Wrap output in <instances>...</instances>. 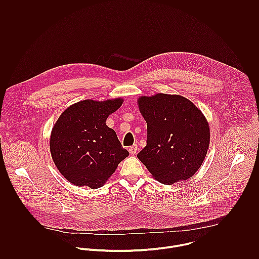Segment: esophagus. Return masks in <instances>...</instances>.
Segmentation results:
<instances>
[{
	"mask_svg": "<svg viewBox=\"0 0 259 259\" xmlns=\"http://www.w3.org/2000/svg\"><path fill=\"white\" fill-rule=\"evenodd\" d=\"M137 149H138L137 146H133V147H131V148H128L131 154H136V153H137Z\"/></svg>",
	"mask_w": 259,
	"mask_h": 259,
	"instance_id": "obj_1",
	"label": "esophagus"
}]
</instances>
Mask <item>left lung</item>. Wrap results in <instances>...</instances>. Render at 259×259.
<instances>
[{
	"instance_id": "obj_1",
	"label": "left lung",
	"mask_w": 259,
	"mask_h": 259,
	"mask_svg": "<svg viewBox=\"0 0 259 259\" xmlns=\"http://www.w3.org/2000/svg\"><path fill=\"white\" fill-rule=\"evenodd\" d=\"M138 105L148 124L147 146L138 158L161 184L191 178L209 147V126L203 113L178 95L141 97Z\"/></svg>"
}]
</instances>
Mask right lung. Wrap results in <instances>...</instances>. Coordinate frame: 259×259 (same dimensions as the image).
I'll use <instances>...</instances> for the list:
<instances>
[{
	"instance_id": "add662e5",
	"label": "right lung",
	"mask_w": 259,
	"mask_h": 259,
	"mask_svg": "<svg viewBox=\"0 0 259 259\" xmlns=\"http://www.w3.org/2000/svg\"><path fill=\"white\" fill-rule=\"evenodd\" d=\"M122 99L84 100L64 111L55 123L50 148L59 171L71 184L99 188L128 155L115 132L106 124Z\"/></svg>"
}]
</instances>
